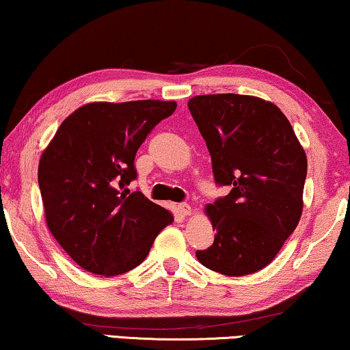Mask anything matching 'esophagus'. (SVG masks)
Here are the masks:
<instances>
[{
	"mask_svg": "<svg viewBox=\"0 0 350 350\" xmlns=\"http://www.w3.org/2000/svg\"><path fill=\"white\" fill-rule=\"evenodd\" d=\"M177 211H179L180 215H190L191 206L187 204V202H180V204H177Z\"/></svg>",
	"mask_w": 350,
	"mask_h": 350,
	"instance_id": "34e87169",
	"label": "esophagus"
}]
</instances>
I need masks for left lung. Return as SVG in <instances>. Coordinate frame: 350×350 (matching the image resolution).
<instances>
[{
	"mask_svg": "<svg viewBox=\"0 0 350 350\" xmlns=\"http://www.w3.org/2000/svg\"><path fill=\"white\" fill-rule=\"evenodd\" d=\"M212 159L213 179L231 191L206 207L213 243L196 258L213 272L242 276L270 264L301 215L306 155L273 103L241 94L190 98Z\"/></svg>",
	"mask_w": 350,
	"mask_h": 350,
	"instance_id": "8db88e82",
	"label": "left lung"
}]
</instances>
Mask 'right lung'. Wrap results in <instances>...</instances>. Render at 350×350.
Instances as JSON below:
<instances>
[{
	"mask_svg": "<svg viewBox=\"0 0 350 350\" xmlns=\"http://www.w3.org/2000/svg\"><path fill=\"white\" fill-rule=\"evenodd\" d=\"M176 102L90 103L59 125L42 154L39 189L46 225L88 272L114 276L143 262L173 215L142 191L135 155Z\"/></svg>",
	"mask_w": 350,
	"mask_h": 350,
	"instance_id": "obj_1",
	"label": "right lung"
}]
</instances>
